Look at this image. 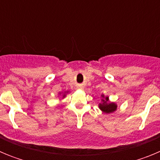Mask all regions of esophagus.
Here are the masks:
<instances>
[{"label": "esophagus", "mask_w": 160, "mask_h": 160, "mask_svg": "<svg viewBox=\"0 0 160 160\" xmlns=\"http://www.w3.org/2000/svg\"><path fill=\"white\" fill-rule=\"evenodd\" d=\"M80 88H81V87H80Z\"/></svg>", "instance_id": "obj_1"}]
</instances>
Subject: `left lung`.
<instances>
[{
  "mask_svg": "<svg viewBox=\"0 0 160 160\" xmlns=\"http://www.w3.org/2000/svg\"><path fill=\"white\" fill-rule=\"evenodd\" d=\"M108 98H106L105 100H103V103H100L99 104V108L101 109L103 112L105 113H111L116 110L117 106L114 103L111 102L109 103L108 102Z\"/></svg>",
  "mask_w": 160,
  "mask_h": 160,
  "instance_id": "1",
  "label": "left lung"
}]
</instances>
